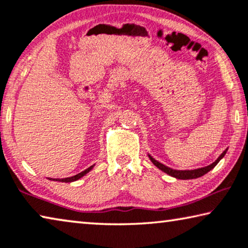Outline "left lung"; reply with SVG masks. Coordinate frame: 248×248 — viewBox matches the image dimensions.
Returning a JSON list of instances; mask_svg holds the SVG:
<instances>
[{
  "instance_id": "left-lung-1",
  "label": "left lung",
  "mask_w": 248,
  "mask_h": 248,
  "mask_svg": "<svg viewBox=\"0 0 248 248\" xmlns=\"http://www.w3.org/2000/svg\"><path fill=\"white\" fill-rule=\"evenodd\" d=\"M227 150H228V148H226V150L224 151L223 153L218 156V158H217L215 162H213L211 165L202 167V169L190 170H177L170 169V167H167L165 165H163L162 163H159V162L156 161V159L152 157L150 154H148V158L151 159V162L153 163L154 165L157 167V169L163 170L164 173H166L167 175H170V176L175 177V178H178V180H194V178H199L201 176H203V175H205L206 173H208L209 170L214 169V167L217 165V164H218V162L220 161V159H222L224 156H225Z\"/></svg>"
}]
</instances>
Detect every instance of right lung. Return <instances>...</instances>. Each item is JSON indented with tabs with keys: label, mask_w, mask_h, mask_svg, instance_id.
Masks as SVG:
<instances>
[{
	"label": "right lung",
	"mask_w": 248,
	"mask_h": 248,
	"mask_svg": "<svg viewBox=\"0 0 248 248\" xmlns=\"http://www.w3.org/2000/svg\"><path fill=\"white\" fill-rule=\"evenodd\" d=\"M94 167V165H92V166H90L89 169H86L85 170H83V172H81V173H78V174H76V175H74V176H71V177H66V178H55V180H53V181H58V182H63V183H72V182H75V181H78V180H79V178H82L83 176H85V175L89 173V172H91V170H92V169Z\"/></svg>",
	"instance_id": "add662e5"
}]
</instances>
